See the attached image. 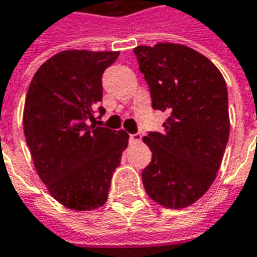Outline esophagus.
Masks as SVG:
<instances>
[{"label": "esophagus", "mask_w": 257, "mask_h": 257, "mask_svg": "<svg viewBox=\"0 0 257 257\" xmlns=\"http://www.w3.org/2000/svg\"><path fill=\"white\" fill-rule=\"evenodd\" d=\"M140 140H142V136H140V134L129 135V142H131V143H138V142H140Z\"/></svg>", "instance_id": "obj_1"}]
</instances>
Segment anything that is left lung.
<instances>
[{"label": "left lung", "mask_w": 257, "mask_h": 257, "mask_svg": "<svg viewBox=\"0 0 257 257\" xmlns=\"http://www.w3.org/2000/svg\"><path fill=\"white\" fill-rule=\"evenodd\" d=\"M150 86L153 108L169 117L162 132L143 142L153 158L142 172L147 195L169 209H183L209 189L230 134L226 81L193 48L160 42L134 49Z\"/></svg>", "instance_id": "8db88e82"}]
</instances>
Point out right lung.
Masks as SVG:
<instances>
[{"label": "right lung", "instance_id": "1", "mask_svg": "<svg viewBox=\"0 0 257 257\" xmlns=\"http://www.w3.org/2000/svg\"><path fill=\"white\" fill-rule=\"evenodd\" d=\"M118 55L62 51L37 70L26 95L23 129L34 167L49 194L68 209L106 204L112 172L128 146L125 131L95 123L101 75Z\"/></svg>", "mask_w": 257, "mask_h": 257}]
</instances>
